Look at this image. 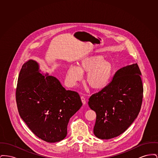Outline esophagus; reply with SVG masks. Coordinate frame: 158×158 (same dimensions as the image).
I'll return each instance as SVG.
<instances>
[{
	"label": "esophagus",
	"mask_w": 158,
	"mask_h": 158,
	"mask_svg": "<svg viewBox=\"0 0 158 158\" xmlns=\"http://www.w3.org/2000/svg\"><path fill=\"white\" fill-rule=\"evenodd\" d=\"M81 100H82V102L83 104H86V98L84 97V96H81Z\"/></svg>",
	"instance_id": "34e87169"
}]
</instances>
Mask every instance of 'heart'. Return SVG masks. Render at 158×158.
I'll return each mask as SVG.
<instances>
[{
  "instance_id": "heart-1",
  "label": "heart",
  "mask_w": 158,
  "mask_h": 158,
  "mask_svg": "<svg viewBox=\"0 0 158 158\" xmlns=\"http://www.w3.org/2000/svg\"><path fill=\"white\" fill-rule=\"evenodd\" d=\"M114 72L113 64L104 60L101 55L86 57L78 63L77 68L72 66L68 69L66 79L68 84L73 86L85 75V83L94 90H101L106 86Z\"/></svg>"
}]
</instances>
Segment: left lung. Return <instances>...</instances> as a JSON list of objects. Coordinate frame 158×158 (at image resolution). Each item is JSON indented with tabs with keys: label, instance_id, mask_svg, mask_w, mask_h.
Returning a JSON list of instances; mask_svg holds the SVG:
<instances>
[{
	"label": "left lung",
	"instance_id": "8db88e82",
	"mask_svg": "<svg viewBox=\"0 0 158 158\" xmlns=\"http://www.w3.org/2000/svg\"><path fill=\"white\" fill-rule=\"evenodd\" d=\"M141 74L137 63L121 68L105 88L89 98L88 105L97 114L96 137L107 140L120 135L137 118L143 99Z\"/></svg>",
	"mask_w": 158,
	"mask_h": 158
}]
</instances>
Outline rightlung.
<instances>
[{"label": "right lung", "mask_w": 158, "mask_h": 158, "mask_svg": "<svg viewBox=\"0 0 158 158\" xmlns=\"http://www.w3.org/2000/svg\"><path fill=\"white\" fill-rule=\"evenodd\" d=\"M38 70L34 60L23 64L16 90L18 110L35 135L48 143L57 142L66 137L69 120L82 103L77 92L66 90L57 78Z\"/></svg>", "instance_id": "obj_1"}]
</instances>
